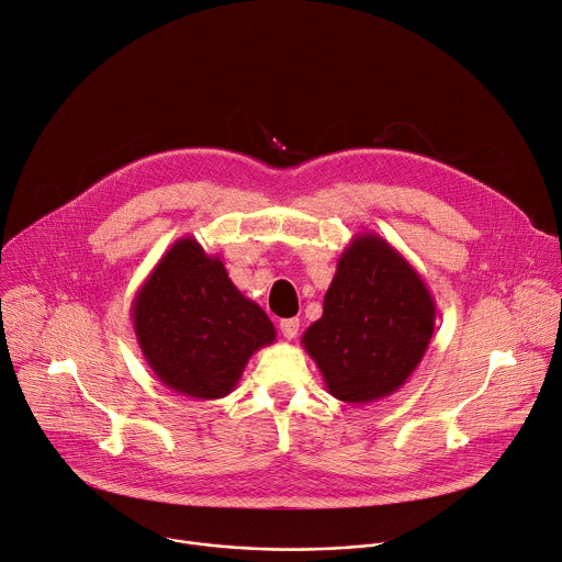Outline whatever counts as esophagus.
<instances>
[{"mask_svg": "<svg viewBox=\"0 0 562 562\" xmlns=\"http://www.w3.org/2000/svg\"><path fill=\"white\" fill-rule=\"evenodd\" d=\"M280 331H282V336H284L286 340H293V338L297 336V331H300V319H297V317L282 319V323H280Z\"/></svg>", "mask_w": 562, "mask_h": 562, "instance_id": "1", "label": "esophagus"}]
</instances>
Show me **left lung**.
<instances>
[{
	"mask_svg": "<svg viewBox=\"0 0 562 562\" xmlns=\"http://www.w3.org/2000/svg\"><path fill=\"white\" fill-rule=\"evenodd\" d=\"M434 325L436 302L420 273L378 233H358L302 347L334 397L369 405L409 380Z\"/></svg>",
	"mask_w": 562,
	"mask_h": 562,
	"instance_id": "8db88e82",
	"label": "left lung"
}]
</instances>
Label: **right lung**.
<instances>
[{"label": "right lung", "instance_id": "obj_1", "mask_svg": "<svg viewBox=\"0 0 562 562\" xmlns=\"http://www.w3.org/2000/svg\"><path fill=\"white\" fill-rule=\"evenodd\" d=\"M137 345L165 386L195 400L228 395L249 358L276 340V327L231 282L222 260L195 237L159 258L131 304Z\"/></svg>", "mask_w": 562, "mask_h": 562}]
</instances>
